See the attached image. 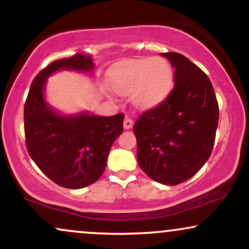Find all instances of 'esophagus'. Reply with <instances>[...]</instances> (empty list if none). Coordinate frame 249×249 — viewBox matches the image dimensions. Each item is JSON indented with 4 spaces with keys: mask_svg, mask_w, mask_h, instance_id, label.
<instances>
[{
    "mask_svg": "<svg viewBox=\"0 0 249 249\" xmlns=\"http://www.w3.org/2000/svg\"><path fill=\"white\" fill-rule=\"evenodd\" d=\"M133 126V121L130 118V117H125L124 119V128L125 130H128Z\"/></svg>",
    "mask_w": 249,
    "mask_h": 249,
    "instance_id": "obj_1",
    "label": "esophagus"
}]
</instances>
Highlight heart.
<instances>
[{"instance_id": "b5f03b06", "label": "heart", "mask_w": 249, "mask_h": 249, "mask_svg": "<svg viewBox=\"0 0 249 249\" xmlns=\"http://www.w3.org/2000/svg\"><path fill=\"white\" fill-rule=\"evenodd\" d=\"M171 65L162 58H144L128 63L112 77V88L121 95L133 92V101L142 107H152L166 97L172 88Z\"/></svg>"}]
</instances>
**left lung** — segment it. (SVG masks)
<instances>
[{"label":"left lung","instance_id":"obj_1","mask_svg":"<svg viewBox=\"0 0 249 249\" xmlns=\"http://www.w3.org/2000/svg\"><path fill=\"white\" fill-rule=\"evenodd\" d=\"M174 68V87L160 104L134 123L137 160L160 184L178 185L193 177L212 153L219 105L210 78L187 57L164 53Z\"/></svg>","mask_w":249,"mask_h":249}]
</instances>
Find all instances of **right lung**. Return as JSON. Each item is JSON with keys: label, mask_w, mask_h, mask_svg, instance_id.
I'll use <instances>...</instances> for the list:
<instances>
[{"label": "right lung", "mask_w": 249, "mask_h": 249, "mask_svg": "<svg viewBox=\"0 0 249 249\" xmlns=\"http://www.w3.org/2000/svg\"><path fill=\"white\" fill-rule=\"evenodd\" d=\"M93 67L92 58L82 53L53 61L34 78L24 104L28 153L48 178L65 188L87 187L99 179L112 142L123 132L124 115L61 116L49 107L43 91L47 77L56 71Z\"/></svg>", "instance_id": "add662e5"}]
</instances>
